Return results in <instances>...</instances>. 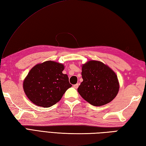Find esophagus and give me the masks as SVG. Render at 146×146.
<instances>
[{
  "mask_svg": "<svg viewBox=\"0 0 146 146\" xmlns=\"http://www.w3.org/2000/svg\"><path fill=\"white\" fill-rule=\"evenodd\" d=\"M78 86H79V84H78V83H76V84H75V85H73V87L76 89V88H78Z\"/></svg>",
  "mask_w": 146,
  "mask_h": 146,
  "instance_id": "34e87169",
  "label": "esophagus"
}]
</instances>
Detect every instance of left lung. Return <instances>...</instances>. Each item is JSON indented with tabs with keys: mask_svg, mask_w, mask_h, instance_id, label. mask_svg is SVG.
Instances as JSON below:
<instances>
[{
	"mask_svg": "<svg viewBox=\"0 0 146 146\" xmlns=\"http://www.w3.org/2000/svg\"><path fill=\"white\" fill-rule=\"evenodd\" d=\"M83 81L78 92L85 100L94 106L110 103L116 97L120 85L116 73L101 61L90 60L82 65Z\"/></svg>",
	"mask_w": 146,
	"mask_h": 146,
	"instance_id": "obj_1",
	"label": "left lung"
}]
</instances>
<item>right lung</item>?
<instances>
[{
	"mask_svg": "<svg viewBox=\"0 0 146 146\" xmlns=\"http://www.w3.org/2000/svg\"><path fill=\"white\" fill-rule=\"evenodd\" d=\"M63 64L46 61L33 67L24 80L23 89L29 100L39 107H49L61 100L71 87Z\"/></svg>",
	"mask_w": 146,
	"mask_h": 146,
	"instance_id": "add662e5",
	"label": "right lung"
}]
</instances>
